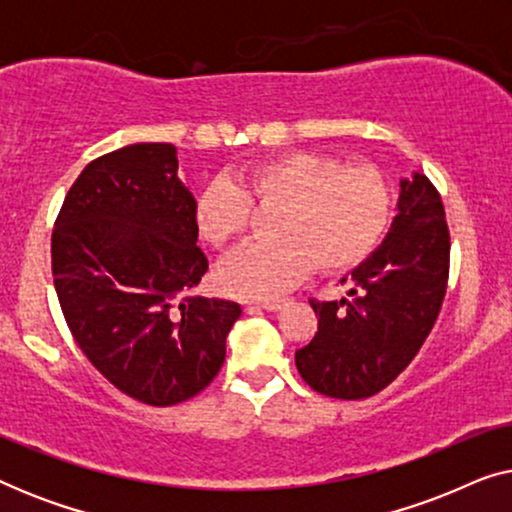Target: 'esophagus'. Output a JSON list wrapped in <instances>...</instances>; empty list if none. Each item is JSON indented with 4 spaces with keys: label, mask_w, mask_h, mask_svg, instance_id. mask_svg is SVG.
<instances>
[{
    "label": "esophagus",
    "mask_w": 512,
    "mask_h": 512,
    "mask_svg": "<svg viewBox=\"0 0 512 512\" xmlns=\"http://www.w3.org/2000/svg\"><path fill=\"white\" fill-rule=\"evenodd\" d=\"M284 303H286V300L275 298V300H263V303H256V305L263 307V310H268V312H277V310H282Z\"/></svg>",
    "instance_id": "1"
}]
</instances>
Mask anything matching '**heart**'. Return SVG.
Wrapping results in <instances>:
<instances>
[{
  "instance_id": "obj_1",
  "label": "heart",
  "mask_w": 512,
  "mask_h": 512,
  "mask_svg": "<svg viewBox=\"0 0 512 512\" xmlns=\"http://www.w3.org/2000/svg\"><path fill=\"white\" fill-rule=\"evenodd\" d=\"M251 205L277 209L268 223L275 240L249 244L216 272L219 289L233 298H275L307 272L324 275L361 265L387 235L394 195L373 165H342L317 151L265 158L244 174L242 186L216 177L195 205L200 235L228 247L251 226Z\"/></svg>"
}]
</instances>
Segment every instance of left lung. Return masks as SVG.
Here are the masks:
<instances>
[{"instance_id":"left-lung-1","label":"left lung","mask_w":512,"mask_h":512,"mask_svg":"<svg viewBox=\"0 0 512 512\" xmlns=\"http://www.w3.org/2000/svg\"><path fill=\"white\" fill-rule=\"evenodd\" d=\"M450 277V230L429 177L401 181L398 214L387 240L342 279V300L310 305L319 326L296 352V368L319 394L359 401L389 387L436 324Z\"/></svg>"}]
</instances>
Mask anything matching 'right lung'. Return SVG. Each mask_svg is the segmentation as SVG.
<instances>
[{
    "label": "right lung",
    "instance_id": "add662e5",
    "mask_svg": "<svg viewBox=\"0 0 512 512\" xmlns=\"http://www.w3.org/2000/svg\"><path fill=\"white\" fill-rule=\"evenodd\" d=\"M172 144H130L86 165L51 237L53 284L76 345L125 396L153 408L219 375L242 307L193 289L209 263Z\"/></svg>",
    "mask_w": 512,
    "mask_h": 512
}]
</instances>
